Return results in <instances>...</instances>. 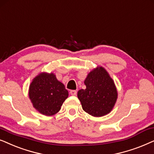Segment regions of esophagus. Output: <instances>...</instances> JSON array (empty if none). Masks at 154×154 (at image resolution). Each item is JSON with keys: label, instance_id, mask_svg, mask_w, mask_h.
Segmentation results:
<instances>
[{"label": "esophagus", "instance_id": "esophagus-1", "mask_svg": "<svg viewBox=\"0 0 154 154\" xmlns=\"http://www.w3.org/2000/svg\"><path fill=\"white\" fill-rule=\"evenodd\" d=\"M69 94L72 96H75L76 94H77V91H75V90H71V91H69Z\"/></svg>", "mask_w": 154, "mask_h": 154}]
</instances>
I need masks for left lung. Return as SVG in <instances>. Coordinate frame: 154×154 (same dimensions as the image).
<instances>
[{"label": "left lung", "instance_id": "obj_1", "mask_svg": "<svg viewBox=\"0 0 154 154\" xmlns=\"http://www.w3.org/2000/svg\"><path fill=\"white\" fill-rule=\"evenodd\" d=\"M85 84L86 89L77 93L83 110L94 117L109 113L116 104L118 91L107 71L97 67L88 74Z\"/></svg>", "mask_w": 154, "mask_h": 154}]
</instances>
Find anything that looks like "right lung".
I'll return each mask as SVG.
<instances>
[{
    "instance_id": "obj_1",
    "label": "right lung",
    "mask_w": 154,
    "mask_h": 154,
    "mask_svg": "<svg viewBox=\"0 0 154 154\" xmlns=\"http://www.w3.org/2000/svg\"><path fill=\"white\" fill-rule=\"evenodd\" d=\"M29 96L36 110L43 115L51 116L60 110L68 96V91L54 74L42 72L31 83Z\"/></svg>"
}]
</instances>
